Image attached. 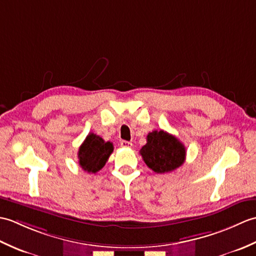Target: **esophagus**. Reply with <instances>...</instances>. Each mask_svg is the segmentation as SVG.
<instances>
[{"label": "esophagus", "instance_id": "obj_1", "mask_svg": "<svg viewBox=\"0 0 256 256\" xmlns=\"http://www.w3.org/2000/svg\"><path fill=\"white\" fill-rule=\"evenodd\" d=\"M121 146L124 148H132V143L128 142V140H121Z\"/></svg>", "mask_w": 256, "mask_h": 256}]
</instances>
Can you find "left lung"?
<instances>
[{"mask_svg": "<svg viewBox=\"0 0 256 256\" xmlns=\"http://www.w3.org/2000/svg\"><path fill=\"white\" fill-rule=\"evenodd\" d=\"M146 143L140 150L143 160L157 174L170 172L180 167L186 158V148L174 135L162 130L148 134Z\"/></svg>", "mask_w": 256, "mask_h": 256, "instance_id": "1", "label": "left lung"}]
</instances>
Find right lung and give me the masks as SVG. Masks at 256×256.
I'll use <instances>...</instances> for the list:
<instances>
[{"label": "right lung", "mask_w": 256, "mask_h": 256, "mask_svg": "<svg viewBox=\"0 0 256 256\" xmlns=\"http://www.w3.org/2000/svg\"><path fill=\"white\" fill-rule=\"evenodd\" d=\"M113 152V144L94 133H89L78 152L79 165L88 172H99L106 165Z\"/></svg>", "instance_id": "right-lung-1"}]
</instances>
